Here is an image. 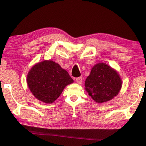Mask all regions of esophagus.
Returning a JSON list of instances; mask_svg holds the SVG:
<instances>
[{
  "label": "esophagus",
  "instance_id": "34e87169",
  "mask_svg": "<svg viewBox=\"0 0 146 146\" xmlns=\"http://www.w3.org/2000/svg\"><path fill=\"white\" fill-rule=\"evenodd\" d=\"M76 81L77 83L81 84L83 83V78L82 77H78V78H76Z\"/></svg>",
  "mask_w": 146,
  "mask_h": 146
}]
</instances>
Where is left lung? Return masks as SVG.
Returning <instances> with one entry per match:
<instances>
[{"mask_svg": "<svg viewBox=\"0 0 146 146\" xmlns=\"http://www.w3.org/2000/svg\"><path fill=\"white\" fill-rule=\"evenodd\" d=\"M85 86L92 99L102 103L117 95L121 87V80L115 70L105 63H99L92 69Z\"/></svg>", "mask_w": 146, "mask_h": 146, "instance_id": "1", "label": "left lung"}]
</instances>
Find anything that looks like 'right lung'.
<instances>
[{
	"mask_svg": "<svg viewBox=\"0 0 146 146\" xmlns=\"http://www.w3.org/2000/svg\"><path fill=\"white\" fill-rule=\"evenodd\" d=\"M73 83L66 70L52 61H43L34 66L27 76V84L34 96L46 103H52L66 85Z\"/></svg>",
	"mask_w": 146,
	"mask_h": 146,
	"instance_id": "obj_1",
	"label": "right lung"
}]
</instances>
